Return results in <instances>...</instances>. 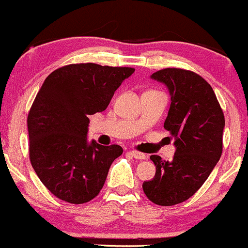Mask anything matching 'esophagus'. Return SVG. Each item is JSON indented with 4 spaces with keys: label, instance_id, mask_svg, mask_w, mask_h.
Here are the masks:
<instances>
[{
    "label": "esophagus",
    "instance_id": "esophagus-1",
    "mask_svg": "<svg viewBox=\"0 0 248 248\" xmlns=\"http://www.w3.org/2000/svg\"><path fill=\"white\" fill-rule=\"evenodd\" d=\"M129 154L131 155L132 157H135V159H139V160H144L145 159V155L143 154V153L136 152V150H131V152H129Z\"/></svg>",
    "mask_w": 248,
    "mask_h": 248
}]
</instances>
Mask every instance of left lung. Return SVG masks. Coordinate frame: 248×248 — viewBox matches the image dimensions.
Listing matches in <instances>:
<instances>
[{
  "instance_id": "obj_1",
  "label": "left lung",
  "mask_w": 248,
  "mask_h": 248,
  "mask_svg": "<svg viewBox=\"0 0 248 248\" xmlns=\"http://www.w3.org/2000/svg\"><path fill=\"white\" fill-rule=\"evenodd\" d=\"M150 78L170 92L163 127L174 139L175 153L172 161L150 156L156 172L142 187L153 203L170 206L195 195L213 172L222 154L224 116L211 86L198 74L167 68Z\"/></svg>"
}]
</instances>
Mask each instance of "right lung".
Instances as JSON below:
<instances>
[{
  "mask_svg": "<svg viewBox=\"0 0 248 248\" xmlns=\"http://www.w3.org/2000/svg\"><path fill=\"white\" fill-rule=\"evenodd\" d=\"M134 68L70 64L52 71L38 92L27 118L30 159L52 195L73 204L98 196L121 145L88 141L89 116L105 111Z\"/></svg>",
  "mask_w": 248,
  "mask_h": 248,
  "instance_id": "right-lung-1",
  "label": "right lung"
}]
</instances>
